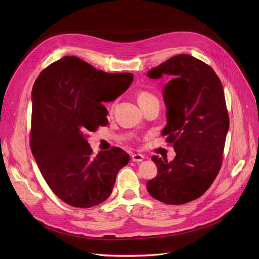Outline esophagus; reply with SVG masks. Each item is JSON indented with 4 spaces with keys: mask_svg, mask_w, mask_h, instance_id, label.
Instances as JSON below:
<instances>
[{
    "mask_svg": "<svg viewBox=\"0 0 259 259\" xmlns=\"http://www.w3.org/2000/svg\"><path fill=\"white\" fill-rule=\"evenodd\" d=\"M132 160L133 161H138V162H141V161H143L144 160V155H142V154H139V153H137V154H133L132 156Z\"/></svg>",
    "mask_w": 259,
    "mask_h": 259,
    "instance_id": "esophagus-1",
    "label": "esophagus"
}]
</instances>
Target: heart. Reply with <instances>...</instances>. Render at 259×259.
<instances>
[{
  "label": "heart",
  "mask_w": 259,
  "mask_h": 259,
  "mask_svg": "<svg viewBox=\"0 0 259 259\" xmlns=\"http://www.w3.org/2000/svg\"><path fill=\"white\" fill-rule=\"evenodd\" d=\"M139 103L140 104H144V103H147V102H150V101H153V100H156V98L154 97L153 94H151L150 92H147V91H143L139 94Z\"/></svg>",
  "instance_id": "b5f03b06"
}]
</instances>
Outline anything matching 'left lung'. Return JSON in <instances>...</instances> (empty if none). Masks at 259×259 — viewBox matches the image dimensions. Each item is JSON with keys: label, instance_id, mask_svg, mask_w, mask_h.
<instances>
[{"label": "left lung", "instance_id": "obj_1", "mask_svg": "<svg viewBox=\"0 0 259 259\" xmlns=\"http://www.w3.org/2000/svg\"><path fill=\"white\" fill-rule=\"evenodd\" d=\"M147 75L172 76L162 91L167 125L161 135L176 152L172 161L152 156L158 174L147 190L161 202L183 205L205 193L221 170L229 129L224 88L209 65L189 54L172 57Z\"/></svg>", "mask_w": 259, "mask_h": 259}]
</instances>
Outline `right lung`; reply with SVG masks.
I'll use <instances>...</instances> for the list:
<instances>
[{
  "label": "right lung",
  "instance_id": "add662e5",
  "mask_svg": "<svg viewBox=\"0 0 259 259\" xmlns=\"http://www.w3.org/2000/svg\"><path fill=\"white\" fill-rule=\"evenodd\" d=\"M132 80V73H107L76 57L50 64L35 79L30 148L52 192L68 205H100L129 162L117 147L93 156L87 133L108 125L102 103L114 101Z\"/></svg>",
  "mask_w": 259,
  "mask_h": 259
}]
</instances>
